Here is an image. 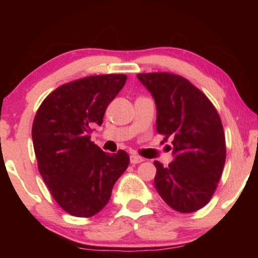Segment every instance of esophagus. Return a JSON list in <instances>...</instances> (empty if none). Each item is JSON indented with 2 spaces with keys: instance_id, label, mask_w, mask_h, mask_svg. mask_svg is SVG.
<instances>
[{
  "instance_id": "esophagus-1",
  "label": "esophagus",
  "mask_w": 258,
  "mask_h": 258,
  "mask_svg": "<svg viewBox=\"0 0 258 258\" xmlns=\"http://www.w3.org/2000/svg\"><path fill=\"white\" fill-rule=\"evenodd\" d=\"M130 160H131V164H141V162L144 161L143 158H141V156L138 155H131V158H130Z\"/></svg>"
}]
</instances>
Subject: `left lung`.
<instances>
[{
    "label": "left lung",
    "instance_id": "left-lung-1",
    "mask_svg": "<svg viewBox=\"0 0 258 258\" xmlns=\"http://www.w3.org/2000/svg\"><path fill=\"white\" fill-rule=\"evenodd\" d=\"M158 109L156 131L172 138L174 160L154 162L156 190L168 206L190 214L211 200L226 162V137L220 115L190 81L170 73L138 74Z\"/></svg>",
    "mask_w": 258,
    "mask_h": 258
}]
</instances>
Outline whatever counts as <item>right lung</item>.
<instances>
[{
    "label": "right lung",
    "instance_id": "1",
    "mask_svg": "<svg viewBox=\"0 0 258 258\" xmlns=\"http://www.w3.org/2000/svg\"><path fill=\"white\" fill-rule=\"evenodd\" d=\"M126 80L123 74H109L68 82L49 93L35 115L38 171L53 199L75 217L98 214L128 166L125 150L110 155L91 141L93 127L102 125Z\"/></svg>",
    "mask_w": 258,
    "mask_h": 258
}]
</instances>
